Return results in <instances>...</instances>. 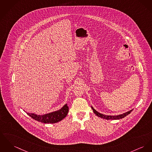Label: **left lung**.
I'll return each instance as SVG.
<instances>
[{"label":"left lung","mask_w":152,"mask_h":152,"mask_svg":"<svg viewBox=\"0 0 152 152\" xmlns=\"http://www.w3.org/2000/svg\"><path fill=\"white\" fill-rule=\"evenodd\" d=\"M91 108L93 110V111L94 112V113L98 116L100 117L102 119H105L107 120H118V119H122L124 117H126L127 115H128L129 114H130L132 111L133 110H132L126 112L123 114H121V115H106L104 114H102L101 113H99V112L97 111L95 109H94V108L91 106Z\"/></svg>","instance_id":"left-lung-1"}]
</instances>
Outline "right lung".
I'll return each mask as SVG.
<instances>
[{
	"label": "right lung",
	"instance_id": "1",
	"mask_svg": "<svg viewBox=\"0 0 152 152\" xmlns=\"http://www.w3.org/2000/svg\"><path fill=\"white\" fill-rule=\"evenodd\" d=\"M69 112V107L67 104H64L60 110L50 112L44 115H37L33 113L26 112V113L31 118L38 121L44 123H55L62 121L67 115Z\"/></svg>",
	"mask_w": 152,
	"mask_h": 152
}]
</instances>
